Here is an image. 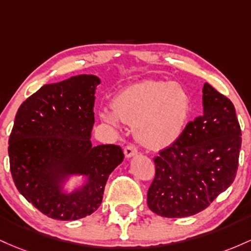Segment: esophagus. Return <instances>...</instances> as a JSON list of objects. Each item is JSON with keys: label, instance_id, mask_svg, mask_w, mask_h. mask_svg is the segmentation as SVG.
<instances>
[{"label": "esophagus", "instance_id": "34e87169", "mask_svg": "<svg viewBox=\"0 0 251 251\" xmlns=\"http://www.w3.org/2000/svg\"><path fill=\"white\" fill-rule=\"evenodd\" d=\"M136 154H137V149L135 148L134 146H128V147L125 149V155H126V159H129V157L136 155Z\"/></svg>", "mask_w": 251, "mask_h": 251}]
</instances>
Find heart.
I'll return each instance as SVG.
<instances>
[{
    "label": "heart",
    "mask_w": 251,
    "mask_h": 251,
    "mask_svg": "<svg viewBox=\"0 0 251 251\" xmlns=\"http://www.w3.org/2000/svg\"><path fill=\"white\" fill-rule=\"evenodd\" d=\"M114 112L102 111L100 120L133 126L135 140L151 151H161L181 136L192 110L190 94L176 81L145 80L121 91L112 100Z\"/></svg>",
    "instance_id": "obj_1"
}]
</instances>
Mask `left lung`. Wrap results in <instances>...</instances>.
I'll list each match as a JSON object with an SVG mask.
<instances>
[{
  "mask_svg": "<svg viewBox=\"0 0 251 251\" xmlns=\"http://www.w3.org/2000/svg\"><path fill=\"white\" fill-rule=\"evenodd\" d=\"M241 136L231 100L205 83L201 116L188 122L181 136L154 157L149 209L167 218L206 209L236 178Z\"/></svg>",
  "mask_w": 251,
  "mask_h": 251,
  "instance_id": "1",
  "label": "left lung"
}]
</instances>
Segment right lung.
Returning <instances> with one entry per match:
<instances>
[{
	"label": "right lung",
	"mask_w": 251,
	"mask_h": 251,
	"mask_svg": "<svg viewBox=\"0 0 251 251\" xmlns=\"http://www.w3.org/2000/svg\"><path fill=\"white\" fill-rule=\"evenodd\" d=\"M100 84L95 75L46 84L16 112L8 147L13 180L33 206L53 219L94 213L109 176L125 157L118 146L91 143ZM75 177L82 184L70 189Z\"/></svg>",
	"instance_id": "right-lung-1"
}]
</instances>
